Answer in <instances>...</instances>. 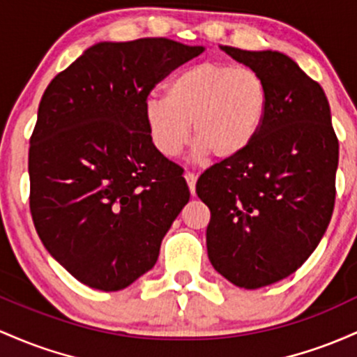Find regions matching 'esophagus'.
Listing matches in <instances>:
<instances>
[{
  "label": "esophagus",
  "instance_id": "1",
  "mask_svg": "<svg viewBox=\"0 0 357 357\" xmlns=\"http://www.w3.org/2000/svg\"><path fill=\"white\" fill-rule=\"evenodd\" d=\"M187 180V185H189V190L190 194L194 195L195 194V182H197V175L192 174V172H185V175H183Z\"/></svg>",
  "mask_w": 357,
  "mask_h": 357
}]
</instances>
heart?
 <instances>
[{
    "label": "heart",
    "mask_w": 357,
    "mask_h": 357,
    "mask_svg": "<svg viewBox=\"0 0 357 357\" xmlns=\"http://www.w3.org/2000/svg\"><path fill=\"white\" fill-rule=\"evenodd\" d=\"M268 111L265 79L250 67L195 63L167 84L165 99L150 98L143 116L151 143L174 158L189 143L214 160L238 158L261 131Z\"/></svg>",
    "instance_id": "1"
}]
</instances>
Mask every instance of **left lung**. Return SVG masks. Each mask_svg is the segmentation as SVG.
<instances>
[{"mask_svg": "<svg viewBox=\"0 0 357 357\" xmlns=\"http://www.w3.org/2000/svg\"><path fill=\"white\" fill-rule=\"evenodd\" d=\"M265 79L268 111L253 145L197 180L209 207L207 255L239 288L266 287L298 270L329 226L339 139L324 89L280 52L224 45Z\"/></svg>", "mask_w": 357, "mask_h": 357, "instance_id": "8db88e82", "label": "left lung"}]
</instances>
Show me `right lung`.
Returning <instances> with one entry per match:
<instances>
[{"mask_svg": "<svg viewBox=\"0 0 357 357\" xmlns=\"http://www.w3.org/2000/svg\"><path fill=\"white\" fill-rule=\"evenodd\" d=\"M202 50L168 38L101 42L43 92L28 150L31 219L84 285L118 291L151 270L189 202L178 165L151 143L143 107Z\"/></svg>", "mask_w": 357, "mask_h": 357, "instance_id": "add662e5", "label": "right lung"}]
</instances>
